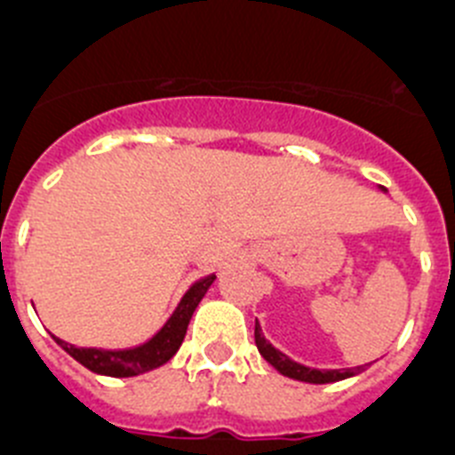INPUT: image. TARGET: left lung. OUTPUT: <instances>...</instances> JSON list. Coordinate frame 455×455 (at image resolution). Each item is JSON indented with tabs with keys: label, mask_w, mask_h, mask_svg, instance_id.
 Instances as JSON below:
<instances>
[{
	"label": "left lung",
	"mask_w": 455,
	"mask_h": 455,
	"mask_svg": "<svg viewBox=\"0 0 455 455\" xmlns=\"http://www.w3.org/2000/svg\"><path fill=\"white\" fill-rule=\"evenodd\" d=\"M253 335H256V347L258 351H260V355L267 360L274 370L281 371V374L294 380H304V383H335V380H342V379H349V376L360 374V371L367 367V365H360V367H351V370H313V367L301 365V363L292 360L290 355H285L283 351H278L276 347L269 345V339H265L263 331H260L258 319H256V331H253Z\"/></svg>",
	"instance_id": "left-lung-1"
}]
</instances>
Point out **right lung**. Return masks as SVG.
I'll list each match as a JSON object with an SVG mask.
<instances>
[{
  "mask_svg": "<svg viewBox=\"0 0 455 455\" xmlns=\"http://www.w3.org/2000/svg\"><path fill=\"white\" fill-rule=\"evenodd\" d=\"M215 281V274L206 278H199L197 283L192 285L186 294H183L181 304L177 306V310L172 313V317L167 319L165 326L158 331L149 342L140 347H133V349H85V347H75L65 342V339L56 338L54 339L68 351L75 360H79L81 365L88 367L90 371L104 376H116V379H126V376H138L145 374V371L156 370V367L165 365L172 355L177 354L179 347H181L183 338H186L188 324H190L192 313L199 306V301L204 299V294L208 292V288Z\"/></svg>",
  "mask_w": 455,
  "mask_h": 455,
  "instance_id": "right-lung-1",
  "label": "right lung"
}]
</instances>
